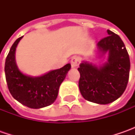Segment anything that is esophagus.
I'll list each match as a JSON object with an SVG mask.
<instances>
[{
    "label": "esophagus",
    "instance_id": "34e87169",
    "mask_svg": "<svg viewBox=\"0 0 135 135\" xmlns=\"http://www.w3.org/2000/svg\"><path fill=\"white\" fill-rule=\"evenodd\" d=\"M80 59L79 57H73L71 59V61H70V64H71V66L72 68H76L78 67V65H80Z\"/></svg>",
    "mask_w": 135,
    "mask_h": 135
}]
</instances>
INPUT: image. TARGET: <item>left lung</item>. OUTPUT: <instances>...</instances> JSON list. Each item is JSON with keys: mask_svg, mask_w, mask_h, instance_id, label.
<instances>
[{"mask_svg": "<svg viewBox=\"0 0 135 135\" xmlns=\"http://www.w3.org/2000/svg\"><path fill=\"white\" fill-rule=\"evenodd\" d=\"M107 32L108 36L97 45L101 52H109L107 62L98 68L84 61L78 68L81 95L87 101L99 104H110L122 95L127 87L130 71L129 55L124 43L113 31Z\"/></svg>", "mask_w": 135, "mask_h": 135, "instance_id": "left-lung-1", "label": "left lung"}]
</instances>
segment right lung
<instances>
[{
	"mask_svg": "<svg viewBox=\"0 0 135 135\" xmlns=\"http://www.w3.org/2000/svg\"><path fill=\"white\" fill-rule=\"evenodd\" d=\"M22 37L16 40L8 53L5 61V76L8 89L13 98L25 106L39 109L52 104L56 99L61 83L65 80L70 64L46 74L32 77L18 70L16 61V48Z\"/></svg>",
	"mask_w": 135,
	"mask_h": 135,
	"instance_id": "obj_1",
	"label": "right lung"
}]
</instances>
